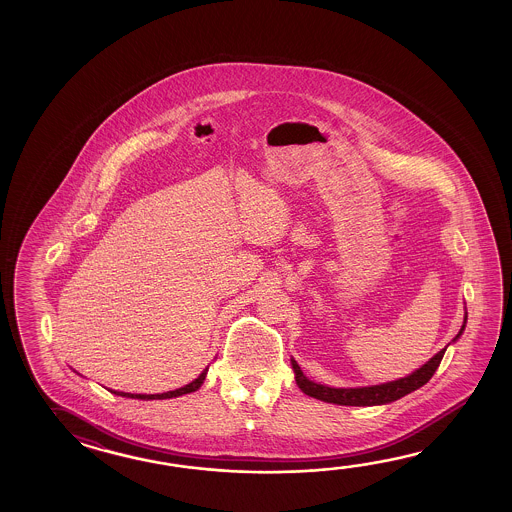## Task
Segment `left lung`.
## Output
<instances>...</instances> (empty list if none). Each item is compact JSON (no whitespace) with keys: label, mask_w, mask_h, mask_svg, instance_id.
Segmentation results:
<instances>
[{"label":"left lung","mask_w":512,"mask_h":512,"mask_svg":"<svg viewBox=\"0 0 512 512\" xmlns=\"http://www.w3.org/2000/svg\"><path fill=\"white\" fill-rule=\"evenodd\" d=\"M465 327H467V307H465L463 326H461L459 333L452 342H456L457 338L463 335ZM445 351L446 348L441 349L421 368H417L410 375L401 377L397 381L382 382V384H373V386H357V388H333V386H327V384H320V382L307 379L296 360L291 359V366H293L294 381L298 384V388L309 397H315V399L324 401V403L340 404V406H381V404L393 403L404 395L425 386L426 382L432 379L435 370L439 368Z\"/></svg>","instance_id":"obj_1"}]
</instances>
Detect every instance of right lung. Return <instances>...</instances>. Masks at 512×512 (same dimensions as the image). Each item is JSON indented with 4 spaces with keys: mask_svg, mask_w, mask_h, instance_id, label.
I'll return each instance as SVG.
<instances>
[{
    "mask_svg": "<svg viewBox=\"0 0 512 512\" xmlns=\"http://www.w3.org/2000/svg\"><path fill=\"white\" fill-rule=\"evenodd\" d=\"M207 373L208 368H205V370L199 373V377H197V379H194L190 384H186L183 388L172 390V392L153 393V395H146V393L117 392V390H109V392L115 393V395H120V397H128V399H141V401H153V399H174V397H179V395H185V393H192L199 390V388L203 386V382H205Z\"/></svg>",
    "mask_w": 512,
    "mask_h": 512,
    "instance_id": "obj_1",
    "label": "right lung"
}]
</instances>
